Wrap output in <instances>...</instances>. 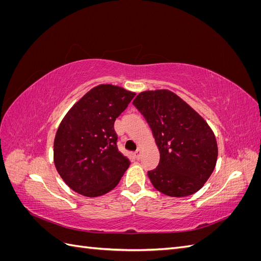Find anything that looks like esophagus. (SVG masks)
Instances as JSON below:
<instances>
[{"mask_svg": "<svg viewBox=\"0 0 261 261\" xmlns=\"http://www.w3.org/2000/svg\"><path fill=\"white\" fill-rule=\"evenodd\" d=\"M135 156H136V159H140V156H141V149H138L137 151L135 152Z\"/></svg>", "mask_w": 261, "mask_h": 261, "instance_id": "34e87169", "label": "esophagus"}]
</instances>
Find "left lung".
Returning a JSON list of instances; mask_svg holds the SVG:
<instances>
[{
    "instance_id": "obj_1",
    "label": "left lung",
    "mask_w": 261,
    "mask_h": 261,
    "mask_svg": "<svg viewBox=\"0 0 261 261\" xmlns=\"http://www.w3.org/2000/svg\"><path fill=\"white\" fill-rule=\"evenodd\" d=\"M151 127L160 162L148 176L170 197L197 193L211 176L218 159L215 133L204 118L176 93L146 90L133 101Z\"/></svg>"
}]
</instances>
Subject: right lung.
I'll list each match as a JSON object with an SVG mask.
<instances>
[{
  "label": "right lung",
  "instance_id": "1",
  "mask_svg": "<svg viewBox=\"0 0 261 261\" xmlns=\"http://www.w3.org/2000/svg\"><path fill=\"white\" fill-rule=\"evenodd\" d=\"M135 92L102 84L69 109L55 134L53 160L65 184L86 197H99L118 184L130 161L117 149L114 122Z\"/></svg>",
  "mask_w": 261,
  "mask_h": 261
}]
</instances>
